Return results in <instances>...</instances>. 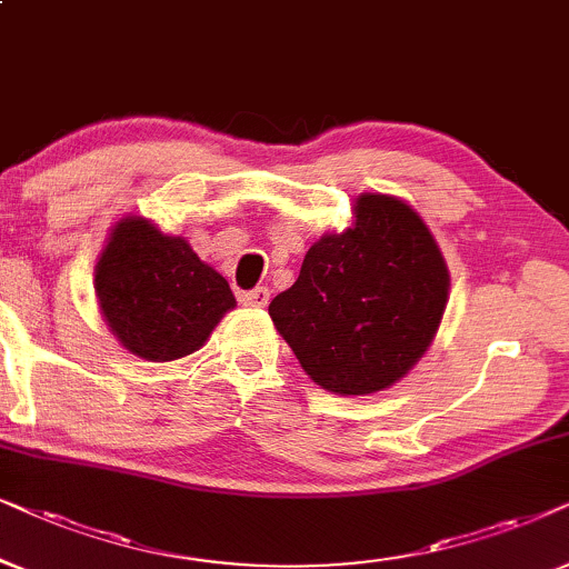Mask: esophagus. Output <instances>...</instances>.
I'll use <instances>...</instances> for the list:
<instances>
[{"label":"esophagus","instance_id":"1","mask_svg":"<svg viewBox=\"0 0 569 569\" xmlns=\"http://www.w3.org/2000/svg\"><path fill=\"white\" fill-rule=\"evenodd\" d=\"M241 301H244L247 307H268V301H270V291L264 289V286H257L254 291H247L244 297H241Z\"/></svg>","mask_w":569,"mask_h":569}]
</instances>
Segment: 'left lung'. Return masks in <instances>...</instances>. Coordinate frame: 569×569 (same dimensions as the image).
Returning a JSON list of instances; mask_svg holds the SVG:
<instances>
[{
	"instance_id": "1",
	"label": "left lung",
	"mask_w": 569,
	"mask_h": 569,
	"mask_svg": "<svg viewBox=\"0 0 569 569\" xmlns=\"http://www.w3.org/2000/svg\"><path fill=\"white\" fill-rule=\"evenodd\" d=\"M448 299V262L423 218L400 197L361 192L353 223L309 247L297 283L268 312L309 380L372 396L429 351Z\"/></svg>"
}]
</instances>
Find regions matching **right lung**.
Returning a JSON list of instances; mask_svg holds the SVG:
<instances>
[{
  "label": "right lung",
  "instance_id": "obj_1",
  "mask_svg": "<svg viewBox=\"0 0 569 569\" xmlns=\"http://www.w3.org/2000/svg\"><path fill=\"white\" fill-rule=\"evenodd\" d=\"M96 299L111 336L146 361H177L208 343L237 307L216 268L184 237L163 233L142 216L111 226L96 262Z\"/></svg>",
  "mask_w": 569,
  "mask_h": 569
}]
</instances>
